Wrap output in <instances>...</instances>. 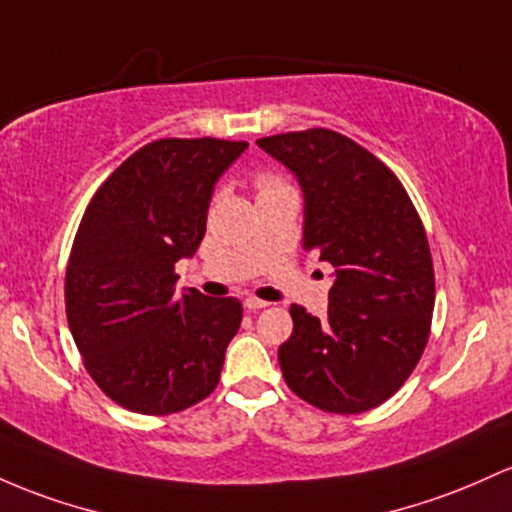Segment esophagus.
Wrapping results in <instances>:
<instances>
[{
	"instance_id": "esophagus-1",
	"label": "esophagus",
	"mask_w": 512,
	"mask_h": 512,
	"mask_svg": "<svg viewBox=\"0 0 512 512\" xmlns=\"http://www.w3.org/2000/svg\"><path fill=\"white\" fill-rule=\"evenodd\" d=\"M267 306H269L267 301L255 299V296H247V299H245V308H247V311H262V308H267Z\"/></svg>"
}]
</instances>
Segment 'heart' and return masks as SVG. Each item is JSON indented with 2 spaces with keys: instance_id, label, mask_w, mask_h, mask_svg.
Instances as JSON below:
<instances>
[{
  "instance_id": "b5f03b06",
  "label": "heart",
  "mask_w": 512,
  "mask_h": 512,
  "mask_svg": "<svg viewBox=\"0 0 512 512\" xmlns=\"http://www.w3.org/2000/svg\"><path fill=\"white\" fill-rule=\"evenodd\" d=\"M274 187H284L279 179H272V177H262L260 179V192H267V189H274Z\"/></svg>"
}]
</instances>
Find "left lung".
Segmentation results:
<instances>
[{
  "instance_id": "left-lung-1",
  "label": "left lung",
  "mask_w": 512,
  "mask_h": 512,
  "mask_svg": "<svg viewBox=\"0 0 512 512\" xmlns=\"http://www.w3.org/2000/svg\"><path fill=\"white\" fill-rule=\"evenodd\" d=\"M303 192V250L335 267L328 318L291 306L279 367L296 396L328 413H364L403 386L423 355L435 272L423 223L396 174L328 131L257 140Z\"/></svg>"
}]
</instances>
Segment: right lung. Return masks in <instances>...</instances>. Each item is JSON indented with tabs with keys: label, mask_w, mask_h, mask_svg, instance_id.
<instances>
[{
	"label": "right lung",
	"mask_w": 512,
	"mask_h": 512,
	"mask_svg": "<svg viewBox=\"0 0 512 512\" xmlns=\"http://www.w3.org/2000/svg\"><path fill=\"white\" fill-rule=\"evenodd\" d=\"M247 143L162 138L106 179L84 211L65 274L70 333L111 401L167 415L204 401L238 333V299L174 291L194 257L221 174Z\"/></svg>",
	"instance_id": "1"
}]
</instances>
